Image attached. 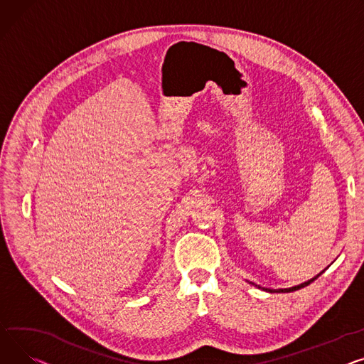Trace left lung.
Returning a JSON list of instances; mask_svg holds the SVG:
<instances>
[{
	"label": "left lung",
	"mask_w": 364,
	"mask_h": 364,
	"mask_svg": "<svg viewBox=\"0 0 364 364\" xmlns=\"http://www.w3.org/2000/svg\"><path fill=\"white\" fill-rule=\"evenodd\" d=\"M319 277V275H318ZM318 277H314V278H311L310 281H307V282H303V284H300V285H297V287H291V288H284V289H278V293H291V291H296V289H300V288H303V287H307L310 282H313L314 279H316ZM264 289V288H263ZM266 291H269V293H277L275 289H268L266 288Z\"/></svg>",
	"instance_id": "left-lung-1"
}]
</instances>
